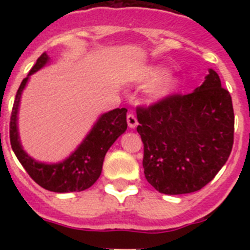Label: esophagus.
<instances>
[{
	"mask_svg": "<svg viewBox=\"0 0 250 250\" xmlns=\"http://www.w3.org/2000/svg\"><path fill=\"white\" fill-rule=\"evenodd\" d=\"M126 120H127V125H129L130 129H135V127L138 126V120H136L135 115L134 114L127 115Z\"/></svg>",
	"mask_w": 250,
	"mask_h": 250,
	"instance_id": "obj_1",
	"label": "esophagus"
}]
</instances>
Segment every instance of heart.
I'll use <instances>...</instances> for the list:
<instances>
[{
  "mask_svg": "<svg viewBox=\"0 0 250 250\" xmlns=\"http://www.w3.org/2000/svg\"><path fill=\"white\" fill-rule=\"evenodd\" d=\"M135 80L139 83H150L146 90V101L149 104L165 100L182 85V80L176 75L169 74V70L160 65L143 67L135 75Z\"/></svg>",
  "mask_w": 250,
  "mask_h": 250,
  "instance_id": "b5f03b06",
  "label": "heart"
}]
</instances>
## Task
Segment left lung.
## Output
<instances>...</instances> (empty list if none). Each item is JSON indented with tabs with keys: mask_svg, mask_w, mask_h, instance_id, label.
Instances as JSON below:
<instances>
[{
	"mask_svg": "<svg viewBox=\"0 0 250 250\" xmlns=\"http://www.w3.org/2000/svg\"><path fill=\"white\" fill-rule=\"evenodd\" d=\"M136 115L145 178L160 193L200 190L230 155L233 104L213 68L191 94L171 95L149 107H138Z\"/></svg>",
	"mask_w": 250,
	"mask_h": 250,
	"instance_id": "8db88e82",
	"label": "left lung"
}]
</instances>
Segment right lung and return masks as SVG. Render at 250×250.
<instances>
[{
	"label": "right lung",
	"mask_w": 250,
	"mask_h": 250,
	"mask_svg": "<svg viewBox=\"0 0 250 250\" xmlns=\"http://www.w3.org/2000/svg\"><path fill=\"white\" fill-rule=\"evenodd\" d=\"M50 62V57L43 52L37 59L36 63L27 77L23 79L17 90L16 99L13 103L12 114L10 121V141L15 155L25 167L28 175L43 189L55 193H70V191H83L89 189L99 179L103 170V163L106 152L115 140L127 129L126 112L125 107L114 109L105 112L94 124L92 129L85 136L75 151H72L65 160L47 164L31 158L21 145L17 126L19 107L22 91L25 90L30 76Z\"/></svg>",
	"instance_id": "right-lung-1"
}]
</instances>
